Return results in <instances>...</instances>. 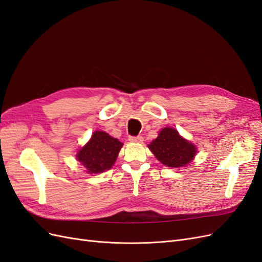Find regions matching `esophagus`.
I'll return each mask as SVG.
<instances>
[{"label": "esophagus", "instance_id": "obj_1", "mask_svg": "<svg viewBox=\"0 0 262 262\" xmlns=\"http://www.w3.org/2000/svg\"><path fill=\"white\" fill-rule=\"evenodd\" d=\"M129 141H130V142H133V143H141V142H143V138H142L141 136H138V137H130V138H129Z\"/></svg>", "mask_w": 262, "mask_h": 262}]
</instances>
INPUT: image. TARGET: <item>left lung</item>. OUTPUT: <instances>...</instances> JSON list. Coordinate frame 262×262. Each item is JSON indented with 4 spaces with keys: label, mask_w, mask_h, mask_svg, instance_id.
<instances>
[{
    "label": "left lung",
    "mask_w": 262,
    "mask_h": 262,
    "mask_svg": "<svg viewBox=\"0 0 262 262\" xmlns=\"http://www.w3.org/2000/svg\"><path fill=\"white\" fill-rule=\"evenodd\" d=\"M148 148L162 164L175 168L191 162L196 153L195 146L172 128H164Z\"/></svg>",
    "instance_id": "left-lung-1"
}]
</instances>
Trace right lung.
<instances>
[{
    "instance_id": "right-lung-1",
    "label": "right lung",
    "mask_w": 262,
    "mask_h": 262,
    "mask_svg": "<svg viewBox=\"0 0 262 262\" xmlns=\"http://www.w3.org/2000/svg\"><path fill=\"white\" fill-rule=\"evenodd\" d=\"M122 143L104 131L93 133L91 141L78 150L76 158L90 173H98L113 167Z\"/></svg>"
}]
</instances>
